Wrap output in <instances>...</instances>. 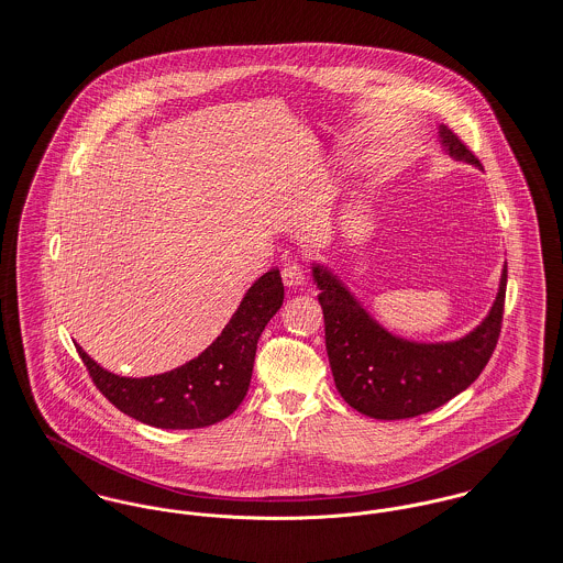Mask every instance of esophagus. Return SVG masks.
Instances as JSON below:
<instances>
[{"label":"esophagus","instance_id":"esophagus-1","mask_svg":"<svg viewBox=\"0 0 563 563\" xmlns=\"http://www.w3.org/2000/svg\"><path fill=\"white\" fill-rule=\"evenodd\" d=\"M283 283L287 287H298L305 283V269L298 263H289L283 267Z\"/></svg>","mask_w":563,"mask_h":563}]
</instances>
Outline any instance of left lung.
Masks as SVG:
<instances>
[{
    "label": "left lung",
    "instance_id": "left-lung-1",
    "mask_svg": "<svg viewBox=\"0 0 563 563\" xmlns=\"http://www.w3.org/2000/svg\"><path fill=\"white\" fill-rule=\"evenodd\" d=\"M440 141L454 161L483 169L449 125H440ZM313 280L320 289L335 387L352 409L376 420L416 418L446 405L478 378L500 335L507 265L487 318L465 338L440 343L391 335L327 265L313 263Z\"/></svg>",
    "mask_w": 563,
    "mask_h": 563
}]
</instances>
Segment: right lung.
<instances>
[{"label":"right lung","mask_w":563,"mask_h":563,"mask_svg":"<svg viewBox=\"0 0 563 563\" xmlns=\"http://www.w3.org/2000/svg\"><path fill=\"white\" fill-rule=\"evenodd\" d=\"M283 298L280 272L269 269L245 291L220 338L189 363L156 376H119L98 365L80 345L76 347L96 387L121 413L156 429H205L243 402L256 343L283 307Z\"/></svg>","instance_id":"right-lung-1"}]
</instances>
